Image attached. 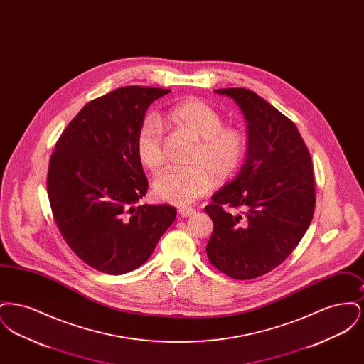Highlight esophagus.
I'll use <instances>...</instances> for the list:
<instances>
[{"instance_id": "1", "label": "esophagus", "mask_w": 364, "mask_h": 364, "mask_svg": "<svg viewBox=\"0 0 364 364\" xmlns=\"http://www.w3.org/2000/svg\"><path fill=\"white\" fill-rule=\"evenodd\" d=\"M193 213H195V208H181L178 210V214L181 217H190Z\"/></svg>"}]
</instances>
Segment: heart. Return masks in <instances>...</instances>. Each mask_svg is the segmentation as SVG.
Returning <instances> with one entry per match:
<instances>
[{
  "mask_svg": "<svg viewBox=\"0 0 364 364\" xmlns=\"http://www.w3.org/2000/svg\"><path fill=\"white\" fill-rule=\"evenodd\" d=\"M165 119L198 139L188 169L168 171L154 183V193L162 202L188 206L208 193L215 183H223L237 172L247 153L248 139L239 127L223 125L217 109L200 100H184L172 105ZM135 150L139 161L158 172L165 161L164 129L161 122L147 116L139 125Z\"/></svg>",
  "mask_w": 364,
  "mask_h": 364,
  "instance_id": "obj_1",
  "label": "heart"
}]
</instances>
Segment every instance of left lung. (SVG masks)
Segmentation results:
<instances>
[{"instance_id": "8db88e82", "label": "left lung", "mask_w": 364, "mask_h": 364, "mask_svg": "<svg viewBox=\"0 0 364 364\" xmlns=\"http://www.w3.org/2000/svg\"><path fill=\"white\" fill-rule=\"evenodd\" d=\"M214 91L240 106L248 149L236 178L205 208L214 224L206 252L226 276L251 279L287 259L311 224L314 166L294 122L273 105L247 88ZM224 205L242 210L228 212Z\"/></svg>"}]
</instances>
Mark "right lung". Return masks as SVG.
Listing matches in <instances>:
<instances>
[{
    "label": "right lung",
    "mask_w": 364,
    "mask_h": 364,
    "mask_svg": "<svg viewBox=\"0 0 364 364\" xmlns=\"http://www.w3.org/2000/svg\"><path fill=\"white\" fill-rule=\"evenodd\" d=\"M169 91L125 86L92 100L50 156L48 195L57 228L80 259L106 274L141 266L176 218L169 205L134 206L149 187L135 150L139 125Z\"/></svg>",
    "instance_id": "add662e5"
}]
</instances>
